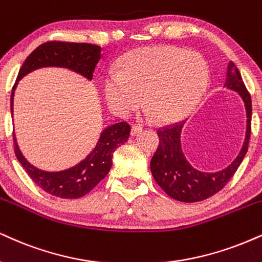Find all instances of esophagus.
Masks as SVG:
<instances>
[{
    "label": "esophagus",
    "mask_w": 262,
    "mask_h": 262,
    "mask_svg": "<svg viewBox=\"0 0 262 262\" xmlns=\"http://www.w3.org/2000/svg\"><path fill=\"white\" fill-rule=\"evenodd\" d=\"M141 132V127H139V125H133L130 129V135L132 137H135L137 134H139Z\"/></svg>",
    "instance_id": "obj_1"
}]
</instances>
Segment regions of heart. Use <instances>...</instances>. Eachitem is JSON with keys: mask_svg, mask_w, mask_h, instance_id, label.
<instances>
[{"mask_svg": "<svg viewBox=\"0 0 262 262\" xmlns=\"http://www.w3.org/2000/svg\"><path fill=\"white\" fill-rule=\"evenodd\" d=\"M209 78V64L199 52L151 46L125 55L118 72L106 74L102 89L107 106L119 117H127L144 102L157 122L169 123L193 110Z\"/></svg>", "mask_w": 262, "mask_h": 262, "instance_id": "heart-1", "label": "heart"}]
</instances>
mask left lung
Here are the masks:
<instances>
[{
  "instance_id": "1",
  "label": "left lung",
  "mask_w": 262,
  "mask_h": 262,
  "mask_svg": "<svg viewBox=\"0 0 262 262\" xmlns=\"http://www.w3.org/2000/svg\"><path fill=\"white\" fill-rule=\"evenodd\" d=\"M225 86L241 95L247 111V132L244 143L238 156L228 167L219 172L210 173L199 171L188 162L181 143L184 122L173 127L159 129L157 132L160 144L155 155L151 159L150 168L157 184L172 199L183 203H196L219 193L234 176L247 154L251 132V97L238 68H235L233 62H229L228 64Z\"/></svg>"
}]
</instances>
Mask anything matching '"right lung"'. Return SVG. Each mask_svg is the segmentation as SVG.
Instances as JSON below:
<instances>
[{"instance_id":"1","label":"right lung","mask_w":262,"mask_h":262,"mask_svg":"<svg viewBox=\"0 0 262 262\" xmlns=\"http://www.w3.org/2000/svg\"><path fill=\"white\" fill-rule=\"evenodd\" d=\"M100 58L101 47L91 43L50 41L36 47L25 59L12 89V117L15 88L18 81L30 72L43 67H61L73 71L83 75L88 80H91ZM129 133L130 127L125 122L110 125L101 132L96 146L83 161L71 168L58 172L42 171L31 165L21 154L15 134H13L14 152L29 177L42 190L62 199H78L93 190L106 177L111 169L113 152L128 140Z\"/></svg>"}]
</instances>
